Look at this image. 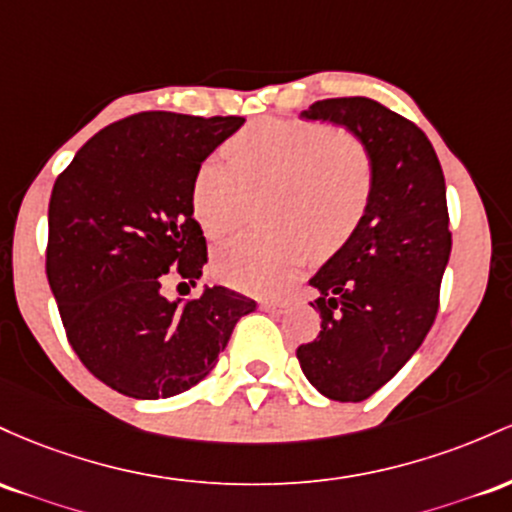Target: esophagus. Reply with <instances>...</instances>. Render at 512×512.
<instances>
[{
    "instance_id": "obj_1",
    "label": "esophagus",
    "mask_w": 512,
    "mask_h": 512,
    "mask_svg": "<svg viewBox=\"0 0 512 512\" xmlns=\"http://www.w3.org/2000/svg\"><path fill=\"white\" fill-rule=\"evenodd\" d=\"M261 307L263 309H271V312H283L287 307L285 300H261Z\"/></svg>"
}]
</instances>
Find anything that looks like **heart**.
<instances>
[{
	"label": "heart",
	"mask_w": 512,
	"mask_h": 512,
	"mask_svg": "<svg viewBox=\"0 0 512 512\" xmlns=\"http://www.w3.org/2000/svg\"><path fill=\"white\" fill-rule=\"evenodd\" d=\"M372 157L355 132L326 125L263 120L237 137L232 162L203 159L193 179V215L210 239L244 220L249 193H263L268 232L237 237L212 256L227 285L273 295L292 285L312 258V241L331 249L358 227L372 195Z\"/></svg>",
	"instance_id": "b5f03b06"
}]
</instances>
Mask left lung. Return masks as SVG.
Listing matches in <instances>:
<instances>
[{
    "instance_id": "left-lung-1",
    "label": "left lung",
    "mask_w": 512,
    "mask_h": 512,
    "mask_svg": "<svg viewBox=\"0 0 512 512\" xmlns=\"http://www.w3.org/2000/svg\"><path fill=\"white\" fill-rule=\"evenodd\" d=\"M302 118L346 125L372 157L365 215L309 280L321 331L297 348L321 394L363 401L409 363L438 317L452 249L445 176L426 132L365 96L317 101Z\"/></svg>"
}]
</instances>
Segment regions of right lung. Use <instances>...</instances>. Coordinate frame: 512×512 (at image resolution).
Here are the masks:
<instances>
[{"label":"right lung","instance_id":"obj_1","mask_svg":"<svg viewBox=\"0 0 512 512\" xmlns=\"http://www.w3.org/2000/svg\"><path fill=\"white\" fill-rule=\"evenodd\" d=\"M241 125V116L135 113L96 132L57 176L45 273L72 350L120 394L166 399L191 389L256 309L229 287L166 297L169 283L181 292L203 275L195 171Z\"/></svg>","mask_w":512,"mask_h":512}]
</instances>
